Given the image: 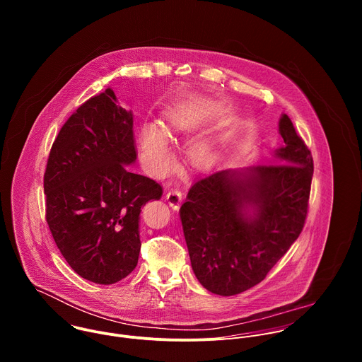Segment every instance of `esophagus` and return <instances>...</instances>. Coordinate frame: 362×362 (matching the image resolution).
<instances>
[{"label":"esophagus","instance_id":"1","mask_svg":"<svg viewBox=\"0 0 362 362\" xmlns=\"http://www.w3.org/2000/svg\"><path fill=\"white\" fill-rule=\"evenodd\" d=\"M166 199H168L170 206H175V208H177V206L182 202V199H183V193L179 187H173L166 193Z\"/></svg>","mask_w":362,"mask_h":362}]
</instances>
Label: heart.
<instances>
[{
	"mask_svg": "<svg viewBox=\"0 0 362 362\" xmlns=\"http://www.w3.org/2000/svg\"><path fill=\"white\" fill-rule=\"evenodd\" d=\"M176 127L175 120H169V123L163 127V130L156 124H144L140 130V147L148 165L156 172H163L170 168L173 162V154L168 144L166 136H172ZM193 159L199 163H203L211 158V148L208 144L200 143L193 151Z\"/></svg>",
	"mask_w": 362,
	"mask_h": 362,
	"instance_id": "b5f03b06",
	"label": "heart"
}]
</instances>
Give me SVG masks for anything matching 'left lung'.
<instances>
[{"instance_id":"obj_1","label":"left lung","mask_w":362,"mask_h":362,"mask_svg":"<svg viewBox=\"0 0 362 362\" xmlns=\"http://www.w3.org/2000/svg\"><path fill=\"white\" fill-rule=\"evenodd\" d=\"M279 133L281 165L200 177L179 211L192 269L216 295H238L264 281L303 229L313 154L286 115Z\"/></svg>"}]
</instances>
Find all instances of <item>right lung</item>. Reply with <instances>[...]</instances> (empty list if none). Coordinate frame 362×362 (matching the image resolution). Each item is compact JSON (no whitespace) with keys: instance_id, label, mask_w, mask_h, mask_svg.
<instances>
[{"instance_id":"add662e5","label":"right lung","mask_w":362,"mask_h":362,"mask_svg":"<svg viewBox=\"0 0 362 362\" xmlns=\"http://www.w3.org/2000/svg\"><path fill=\"white\" fill-rule=\"evenodd\" d=\"M137 158L133 115L112 88L90 97L51 146L44 173L45 221L71 269L112 285L137 265L143 204L162 186L130 172Z\"/></svg>"}]
</instances>
